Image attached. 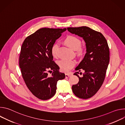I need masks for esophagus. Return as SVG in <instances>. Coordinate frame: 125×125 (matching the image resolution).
<instances>
[{"instance_id": "34e87169", "label": "esophagus", "mask_w": 125, "mask_h": 125, "mask_svg": "<svg viewBox=\"0 0 125 125\" xmlns=\"http://www.w3.org/2000/svg\"><path fill=\"white\" fill-rule=\"evenodd\" d=\"M72 75V73H66L65 74V77H66V78H68V77H69L71 75Z\"/></svg>"}]
</instances>
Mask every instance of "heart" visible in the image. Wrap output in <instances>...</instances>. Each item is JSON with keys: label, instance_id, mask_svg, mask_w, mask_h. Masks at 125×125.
<instances>
[{"label": "heart", "instance_id": "1", "mask_svg": "<svg viewBox=\"0 0 125 125\" xmlns=\"http://www.w3.org/2000/svg\"><path fill=\"white\" fill-rule=\"evenodd\" d=\"M64 43L73 50H76L77 54L79 55H82L84 52V49L81 46V41L74 35H69L67 36L63 41ZM59 45L57 43L53 44L51 47V52L53 57H57L58 55ZM58 65L63 72H67L72 69L76 65V61L72 59H62L58 61Z\"/></svg>", "mask_w": 125, "mask_h": 125}]
</instances>
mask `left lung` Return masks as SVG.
<instances>
[{
    "mask_svg": "<svg viewBox=\"0 0 125 125\" xmlns=\"http://www.w3.org/2000/svg\"><path fill=\"white\" fill-rule=\"evenodd\" d=\"M67 30L83 38L86 48L84 58L75 69L78 72L74 75L79 78V81L72 86V91L80 98H90L98 92L104 81L110 59L109 46L103 35L90 28L70 27ZM81 69L84 71V73L80 77Z\"/></svg>",
    "mask_w": 125,
    "mask_h": 125,
    "instance_id": "left-lung-1",
    "label": "left lung"
}]
</instances>
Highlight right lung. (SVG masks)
<instances>
[{"instance_id":"obj_1","label":"right lung","mask_w":125,"mask_h":125,"mask_svg":"<svg viewBox=\"0 0 125 125\" xmlns=\"http://www.w3.org/2000/svg\"><path fill=\"white\" fill-rule=\"evenodd\" d=\"M66 28H42L24 41L19 57V66L24 82L33 95L41 100L54 96L58 81L65 75L53 61L51 49ZM51 73V76L48 74Z\"/></svg>"}]
</instances>
